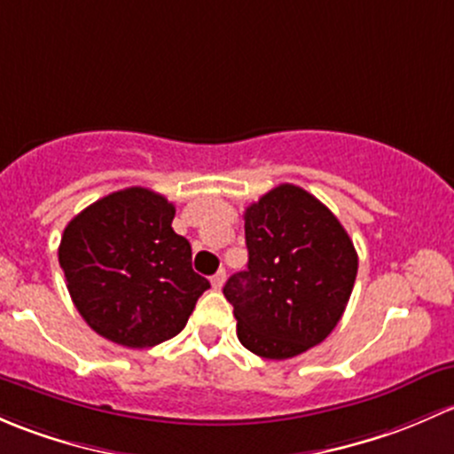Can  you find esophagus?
Wrapping results in <instances>:
<instances>
[{
  "mask_svg": "<svg viewBox=\"0 0 454 454\" xmlns=\"http://www.w3.org/2000/svg\"><path fill=\"white\" fill-rule=\"evenodd\" d=\"M225 278H227L225 269H221V270H218V273L214 275V278H212V286L216 288V291H221V288H223V284H225Z\"/></svg>",
  "mask_w": 454,
  "mask_h": 454,
  "instance_id": "34e87169",
  "label": "esophagus"
}]
</instances>
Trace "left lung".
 <instances>
[{
    "instance_id": "left-lung-1",
    "label": "left lung",
    "mask_w": 454,
    "mask_h": 454,
    "mask_svg": "<svg viewBox=\"0 0 454 454\" xmlns=\"http://www.w3.org/2000/svg\"><path fill=\"white\" fill-rule=\"evenodd\" d=\"M247 270L227 279L238 339L284 361L319 345L343 317L358 255L339 218L306 190L282 184L245 209Z\"/></svg>"
}]
</instances>
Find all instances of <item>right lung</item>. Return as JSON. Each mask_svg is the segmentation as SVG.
Wrapping results in <instances>:
<instances>
[{
  "label": "right lung",
  "instance_id": "obj_1",
  "mask_svg": "<svg viewBox=\"0 0 454 454\" xmlns=\"http://www.w3.org/2000/svg\"><path fill=\"white\" fill-rule=\"evenodd\" d=\"M175 205L126 188L82 209L65 227L59 262L74 306L93 332L124 348L179 334L209 282L194 273L192 247L172 229Z\"/></svg>",
  "mask_w": 454,
  "mask_h": 454
}]
</instances>
